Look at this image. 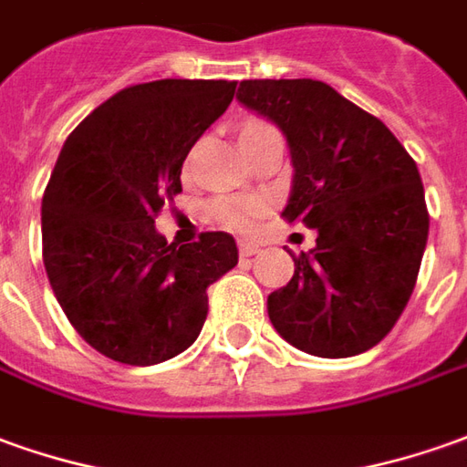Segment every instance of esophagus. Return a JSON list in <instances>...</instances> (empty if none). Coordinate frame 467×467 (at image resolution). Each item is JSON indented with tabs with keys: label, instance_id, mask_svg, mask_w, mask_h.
Returning <instances> with one entry per match:
<instances>
[{
	"label": "esophagus",
	"instance_id": "obj_1",
	"mask_svg": "<svg viewBox=\"0 0 467 467\" xmlns=\"http://www.w3.org/2000/svg\"><path fill=\"white\" fill-rule=\"evenodd\" d=\"M239 252L241 256H254V254H259V244H252V241H239Z\"/></svg>",
	"mask_w": 467,
	"mask_h": 467
}]
</instances>
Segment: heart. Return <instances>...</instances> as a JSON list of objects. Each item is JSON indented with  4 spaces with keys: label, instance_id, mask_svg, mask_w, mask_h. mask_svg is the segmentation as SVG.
<instances>
[{
    "label": "heart",
    "instance_id": "b5f03b06",
    "mask_svg": "<svg viewBox=\"0 0 467 467\" xmlns=\"http://www.w3.org/2000/svg\"><path fill=\"white\" fill-rule=\"evenodd\" d=\"M269 130L262 121H252L246 124L244 131H259ZM241 131V134H244ZM213 215L228 228H236V231H252L262 215V202L256 201H221L213 205Z\"/></svg>",
    "mask_w": 467,
    "mask_h": 467
}]
</instances>
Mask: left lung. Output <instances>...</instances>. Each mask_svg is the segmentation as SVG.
Listing matches in <instances>:
<instances>
[{"mask_svg": "<svg viewBox=\"0 0 467 467\" xmlns=\"http://www.w3.org/2000/svg\"><path fill=\"white\" fill-rule=\"evenodd\" d=\"M239 104L275 121L292 160L282 215L317 231L266 297L289 346L348 358L384 340L410 302L430 215L420 170L384 121L313 78L241 80Z\"/></svg>", "mask_w": 467, "mask_h": 467, "instance_id": "obj_1", "label": "left lung"}]
</instances>
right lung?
<instances>
[{
	"label": "right lung",
	"instance_id": "right-lung-1",
	"mask_svg": "<svg viewBox=\"0 0 467 467\" xmlns=\"http://www.w3.org/2000/svg\"><path fill=\"white\" fill-rule=\"evenodd\" d=\"M236 80L162 78L119 91L67 137L43 195V262L78 336L106 358L154 366L191 348L205 289L239 265L231 234L167 244L154 215Z\"/></svg>",
	"mask_w": 467,
	"mask_h": 467
}]
</instances>
